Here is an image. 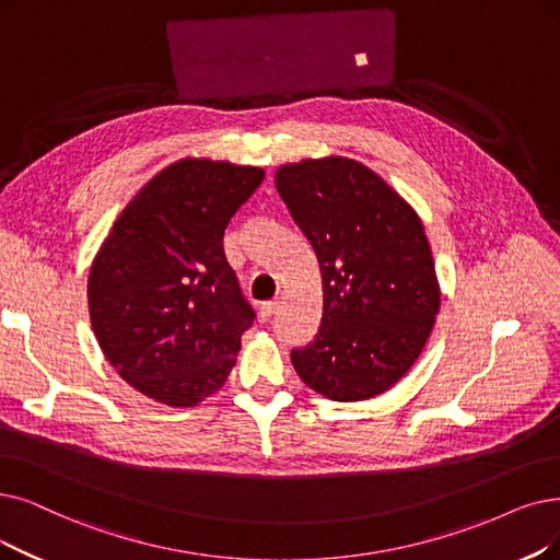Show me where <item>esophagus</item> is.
Wrapping results in <instances>:
<instances>
[{"instance_id":"obj_1","label":"esophagus","mask_w":560,"mask_h":560,"mask_svg":"<svg viewBox=\"0 0 560 560\" xmlns=\"http://www.w3.org/2000/svg\"><path fill=\"white\" fill-rule=\"evenodd\" d=\"M276 310H278V299L266 301V303H261V307H259V315H261V319L266 322V319H271V317L276 315Z\"/></svg>"}]
</instances>
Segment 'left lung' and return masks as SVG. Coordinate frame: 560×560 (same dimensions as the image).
<instances>
[{"mask_svg": "<svg viewBox=\"0 0 560 560\" xmlns=\"http://www.w3.org/2000/svg\"><path fill=\"white\" fill-rule=\"evenodd\" d=\"M276 188L315 248L324 287L319 330L292 349L294 370L335 401L388 390L416 363L441 301L418 213L342 155L284 165Z\"/></svg>", "mask_w": 560, "mask_h": 560, "instance_id": "8db88e82", "label": "left lung"}]
</instances>
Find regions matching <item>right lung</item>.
<instances>
[{"instance_id":"add662e5","label":"right lung","mask_w":560,"mask_h":560,"mask_svg":"<svg viewBox=\"0 0 560 560\" xmlns=\"http://www.w3.org/2000/svg\"><path fill=\"white\" fill-rule=\"evenodd\" d=\"M264 170L178 161L136 195L101 245L86 282L96 340L124 382L192 407L228 382L255 310L222 236Z\"/></svg>"}]
</instances>
